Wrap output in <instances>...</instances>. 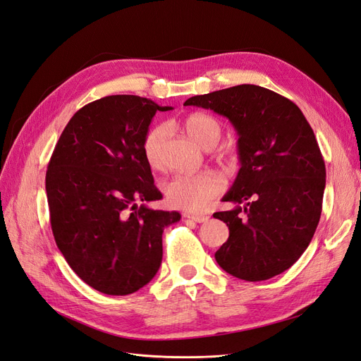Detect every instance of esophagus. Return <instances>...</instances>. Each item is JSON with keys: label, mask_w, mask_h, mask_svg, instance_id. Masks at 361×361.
Masks as SVG:
<instances>
[{"label": "esophagus", "mask_w": 361, "mask_h": 361, "mask_svg": "<svg viewBox=\"0 0 361 361\" xmlns=\"http://www.w3.org/2000/svg\"><path fill=\"white\" fill-rule=\"evenodd\" d=\"M185 218H188V220H192L195 223H206L209 220V216L207 215H202V214H183Z\"/></svg>", "instance_id": "esophagus-1"}]
</instances>
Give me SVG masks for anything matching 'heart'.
<instances>
[{
	"label": "heart",
	"mask_w": 361,
	"mask_h": 361,
	"mask_svg": "<svg viewBox=\"0 0 361 361\" xmlns=\"http://www.w3.org/2000/svg\"><path fill=\"white\" fill-rule=\"evenodd\" d=\"M187 134L204 149L216 146L223 135V126L206 113H192L183 118ZM169 134L166 125H157L147 130L143 138V154L150 167L158 169L162 164V145ZM164 195L170 206L183 211L199 212L224 191V179L216 171L197 174H176L164 183Z\"/></svg>",
	"instance_id": "1"
}]
</instances>
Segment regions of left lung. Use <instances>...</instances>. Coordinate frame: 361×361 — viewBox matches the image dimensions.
I'll return each instance as SVG.
<instances>
[{"label": "left lung", "instance_id": "8db88e82", "mask_svg": "<svg viewBox=\"0 0 361 361\" xmlns=\"http://www.w3.org/2000/svg\"><path fill=\"white\" fill-rule=\"evenodd\" d=\"M183 105L227 117L239 135L241 169L223 197L238 206L214 214L228 227L216 264L247 281L281 274L309 247L322 212L325 162L307 118L288 97L253 84Z\"/></svg>", "mask_w": 361, "mask_h": 361}]
</instances>
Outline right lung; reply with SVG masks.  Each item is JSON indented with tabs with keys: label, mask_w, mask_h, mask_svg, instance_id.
<instances>
[{
	"label": "right lung",
	"mask_w": 361,
	"mask_h": 361,
	"mask_svg": "<svg viewBox=\"0 0 361 361\" xmlns=\"http://www.w3.org/2000/svg\"><path fill=\"white\" fill-rule=\"evenodd\" d=\"M169 110L134 94L101 97L73 114L49 159L54 239L75 274L102 293L147 285L162 260L164 227L180 220L179 212L146 206L162 194L143 138L155 113Z\"/></svg>",
	"instance_id": "add662e5"
}]
</instances>
